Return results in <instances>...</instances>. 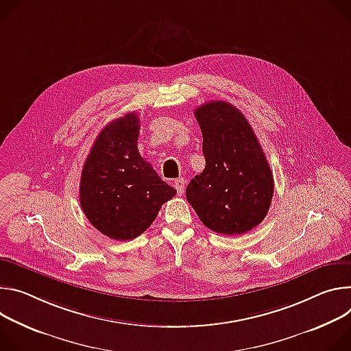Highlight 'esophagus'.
I'll return each instance as SVG.
<instances>
[{"label": "esophagus", "instance_id": "34e87169", "mask_svg": "<svg viewBox=\"0 0 351 351\" xmlns=\"http://www.w3.org/2000/svg\"><path fill=\"white\" fill-rule=\"evenodd\" d=\"M174 186H176V189H177L178 195H182L184 186H185V180H184V178H177V180H174Z\"/></svg>", "mask_w": 351, "mask_h": 351}]
</instances>
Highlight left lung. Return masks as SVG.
<instances>
[{"mask_svg":"<svg viewBox=\"0 0 351 351\" xmlns=\"http://www.w3.org/2000/svg\"><path fill=\"white\" fill-rule=\"evenodd\" d=\"M205 170L186 186V199L201 221L224 236H241L266 216L274 174L244 114L221 100L195 108Z\"/></svg>","mask_w":351,"mask_h":351,"instance_id":"obj_1","label":"left lung"}]
</instances>
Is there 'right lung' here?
<instances>
[{"label":"right lung","instance_id":"obj_1","mask_svg":"<svg viewBox=\"0 0 351 351\" xmlns=\"http://www.w3.org/2000/svg\"><path fill=\"white\" fill-rule=\"evenodd\" d=\"M139 128L136 112L108 123L81 174L82 210L101 234L119 241L141 236L177 193L139 154Z\"/></svg>","mask_w":351,"mask_h":351}]
</instances>
